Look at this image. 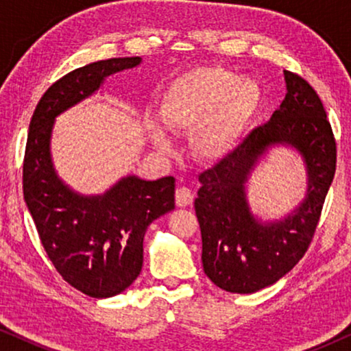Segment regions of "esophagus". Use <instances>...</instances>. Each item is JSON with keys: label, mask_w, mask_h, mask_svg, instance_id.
<instances>
[{"label": "esophagus", "mask_w": 351, "mask_h": 351, "mask_svg": "<svg viewBox=\"0 0 351 351\" xmlns=\"http://www.w3.org/2000/svg\"><path fill=\"white\" fill-rule=\"evenodd\" d=\"M193 203V191H191L189 186H180L176 191V204L179 208H185V206H190Z\"/></svg>", "instance_id": "esophagus-1"}]
</instances>
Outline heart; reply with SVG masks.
I'll use <instances>...</instances> for the list:
<instances>
[{
	"label": "heart",
	"mask_w": 351,
	"mask_h": 351,
	"mask_svg": "<svg viewBox=\"0 0 351 351\" xmlns=\"http://www.w3.org/2000/svg\"><path fill=\"white\" fill-rule=\"evenodd\" d=\"M261 93L247 78L223 69H196L172 81L161 99L160 113L167 129L193 132L191 147L203 161H220L238 147L256 113ZM153 141L167 148L165 134L153 129Z\"/></svg>",
	"instance_id": "obj_1"
}]
</instances>
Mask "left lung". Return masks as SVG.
<instances>
[{"mask_svg":"<svg viewBox=\"0 0 351 351\" xmlns=\"http://www.w3.org/2000/svg\"><path fill=\"white\" fill-rule=\"evenodd\" d=\"M287 94L270 121L227 158L201 172L195 210L203 239L204 273L220 289L252 294L294 268L308 249L332 184L337 147L323 102L302 76L285 71ZM287 143L304 158L307 196L282 221L262 224L248 209L243 184L271 145Z\"/></svg>","mask_w":351,"mask_h":351,"instance_id":"1","label":"left lung"}]
</instances>
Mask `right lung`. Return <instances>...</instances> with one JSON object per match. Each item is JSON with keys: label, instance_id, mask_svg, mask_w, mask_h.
Instances as JSON below:
<instances>
[{"label": "right lung", "instance_id": "add662e5", "mask_svg": "<svg viewBox=\"0 0 351 351\" xmlns=\"http://www.w3.org/2000/svg\"><path fill=\"white\" fill-rule=\"evenodd\" d=\"M141 60H99L62 76L38 102L27 137L23 198L43 247L70 286L95 299L119 294L141 275L143 237L153 220L176 208V179L128 176L100 196L75 193L52 166V124L57 114L95 93L107 76Z\"/></svg>", "mask_w": 351, "mask_h": 351}]
</instances>
